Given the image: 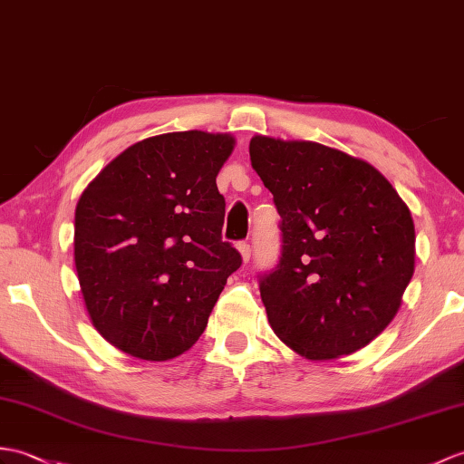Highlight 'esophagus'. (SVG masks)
Returning a JSON list of instances; mask_svg holds the SVG:
<instances>
[{
	"label": "esophagus",
	"instance_id": "obj_1",
	"mask_svg": "<svg viewBox=\"0 0 464 464\" xmlns=\"http://www.w3.org/2000/svg\"><path fill=\"white\" fill-rule=\"evenodd\" d=\"M237 249H239V253H241L243 263H249V258H251V245H249V243H239V245H237Z\"/></svg>",
	"mask_w": 464,
	"mask_h": 464
}]
</instances>
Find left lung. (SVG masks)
Returning <instances> with one entry per match:
<instances>
[{
    "label": "left lung",
    "instance_id": "1",
    "mask_svg": "<svg viewBox=\"0 0 464 464\" xmlns=\"http://www.w3.org/2000/svg\"><path fill=\"white\" fill-rule=\"evenodd\" d=\"M251 166L281 215V258L258 281L268 324L308 360L378 338L415 271V227L368 161L308 140L255 136Z\"/></svg>",
    "mask_w": 464,
    "mask_h": 464
}]
</instances>
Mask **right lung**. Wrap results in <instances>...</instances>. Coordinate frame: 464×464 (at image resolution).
I'll use <instances>...</instances> for the list:
<instances>
[{
    "mask_svg": "<svg viewBox=\"0 0 464 464\" xmlns=\"http://www.w3.org/2000/svg\"><path fill=\"white\" fill-rule=\"evenodd\" d=\"M231 134L146 138L116 156L74 211V266L92 326L148 362L188 352L241 255L221 239Z\"/></svg>",
    "mask_w": 464,
    "mask_h": 464,
    "instance_id": "add662e5",
    "label": "right lung"
}]
</instances>
